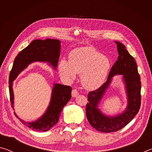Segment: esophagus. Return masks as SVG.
<instances>
[{"instance_id": "1", "label": "esophagus", "mask_w": 152, "mask_h": 152, "mask_svg": "<svg viewBox=\"0 0 152 152\" xmlns=\"http://www.w3.org/2000/svg\"><path fill=\"white\" fill-rule=\"evenodd\" d=\"M78 95V92L76 89H73L72 91V97H76Z\"/></svg>"}]
</instances>
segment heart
Segmentation results:
<instances>
[{
    "label": "heart",
    "mask_w": 152,
    "mask_h": 152,
    "mask_svg": "<svg viewBox=\"0 0 152 152\" xmlns=\"http://www.w3.org/2000/svg\"><path fill=\"white\" fill-rule=\"evenodd\" d=\"M110 62L107 56L91 47L75 49L69 54V61L61 60L59 73L64 80L72 82L76 74H81V82L84 88L94 90L102 85L109 73Z\"/></svg>",
    "instance_id": "obj_1"
}]
</instances>
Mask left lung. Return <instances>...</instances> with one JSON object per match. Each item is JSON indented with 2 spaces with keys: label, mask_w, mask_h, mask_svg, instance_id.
Instances as JSON below:
<instances>
[{
  "label": "left lung",
  "mask_w": 152,
  "mask_h": 152,
  "mask_svg": "<svg viewBox=\"0 0 152 152\" xmlns=\"http://www.w3.org/2000/svg\"><path fill=\"white\" fill-rule=\"evenodd\" d=\"M115 42L117 43L119 57L110 69L107 81L98 89L89 92L88 103L86 107V117L90 124L95 129L104 133L117 132L121 129L137 114L141 105V85L137 64L123 43ZM119 74L123 75L128 96V106L121 114L115 116H107L99 110L97 106L108 88L112 78Z\"/></svg>",
  "instance_id": "8db88e82"
}]
</instances>
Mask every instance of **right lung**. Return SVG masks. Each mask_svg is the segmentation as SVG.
<instances>
[{"label":"right lung","instance_id":"1","mask_svg":"<svg viewBox=\"0 0 152 152\" xmlns=\"http://www.w3.org/2000/svg\"><path fill=\"white\" fill-rule=\"evenodd\" d=\"M60 40L53 39L33 40L17 56L9 74L10 101L12 109H14L12 82L22 71L27 68L29 64L35 61H46L52 66L53 69L56 70L60 58ZM71 92L72 88L70 86L54 84L51 92L50 104L47 110L39 119L35 121L26 122L19 118L15 112L14 113L23 124L27 126L32 130L37 132H46L57 124L64 107L71 99Z\"/></svg>","mask_w":152,"mask_h":152}]
</instances>
